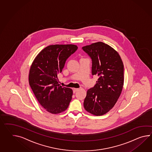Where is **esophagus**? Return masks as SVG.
Masks as SVG:
<instances>
[{"label": "esophagus", "instance_id": "34e87169", "mask_svg": "<svg viewBox=\"0 0 152 152\" xmlns=\"http://www.w3.org/2000/svg\"><path fill=\"white\" fill-rule=\"evenodd\" d=\"M79 90L78 88H74L73 89V91H74V93H75L76 91H77Z\"/></svg>", "mask_w": 152, "mask_h": 152}]
</instances>
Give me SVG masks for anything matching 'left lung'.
<instances>
[{"mask_svg": "<svg viewBox=\"0 0 152 152\" xmlns=\"http://www.w3.org/2000/svg\"><path fill=\"white\" fill-rule=\"evenodd\" d=\"M91 59V74L98 81L89 89L84 100L87 111L102 115L113 108L124 84V65L118 52L108 45L98 42L82 47Z\"/></svg>", "mask_w": 152, "mask_h": 152, "instance_id": "obj_1", "label": "left lung"}]
</instances>
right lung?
Returning <instances> with one entry per match:
<instances>
[{
  "label": "right lung",
  "mask_w": 152,
  "mask_h": 152,
  "mask_svg": "<svg viewBox=\"0 0 152 152\" xmlns=\"http://www.w3.org/2000/svg\"><path fill=\"white\" fill-rule=\"evenodd\" d=\"M77 48L75 45L48 46L38 54L31 66L29 85L40 105L52 114L65 111L72 99V89L59 86L58 76Z\"/></svg>",
  "instance_id": "right-lung-1"
}]
</instances>
